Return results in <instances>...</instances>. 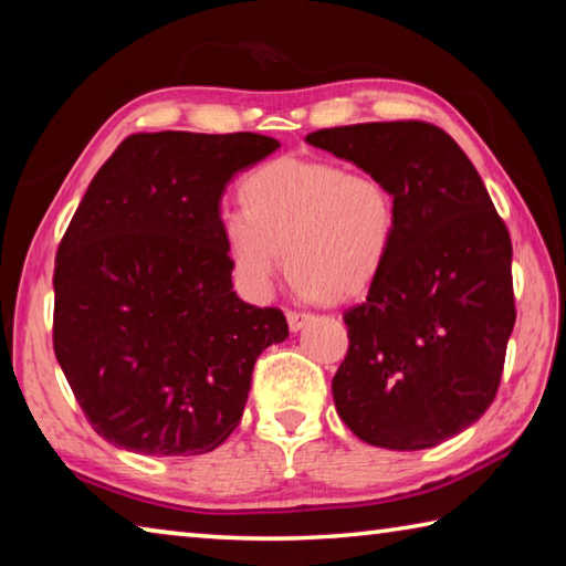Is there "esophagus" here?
Returning a JSON list of instances; mask_svg holds the SVG:
<instances>
[{"label": "esophagus", "mask_w": 566, "mask_h": 566, "mask_svg": "<svg viewBox=\"0 0 566 566\" xmlns=\"http://www.w3.org/2000/svg\"><path fill=\"white\" fill-rule=\"evenodd\" d=\"M310 317H312V314L290 310V312H286V324H290V329H292V332H296V329H302V327H304L306 319H310Z\"/></svg>", "instance_id": "obj_1"}]
</instances>
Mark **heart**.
<instances>
[{
  "label": "heart",
  "instance_id": "heart-1",
  "mask_svg": "<svg viewBox=\"0 0 566 566\" xmlns=\"http://www.w3.org/2000/svg\"><path fill=\"white\" fill-rule=\"evenodd\" d=\"M244 207L219 217L234 274L252 294L284 266L304 296H354L377 280L397 237V197L375 171L282 157L242 185Z\"/></svg>",
  "mask_w": 566,
  "mask_h": 566
}]
</instances>
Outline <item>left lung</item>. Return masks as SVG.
<instances>
[{"instance_id":"left-lung-1","label":"left lung","mask_w":566,"mask_h":566,"mask_svg":"<svg viewBox=\"0 0 566 566\" xmlns=\"http://www.w3.org/2000/svg\"><path fill=\"white\" fill-rule=\"evenodd\" d=\"M306 142L375 171L397 197L387 262L367 300L344 312L349 349L334 405L361 442L434 447L474 424L500 389L516 319L510 229L434 124H349Z\"/></svg>"}]
</instances>
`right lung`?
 I'll list each match as a JSON object with an SVG mask.
<instances>
[{
  "instance_id": "1",
  "label": "right lung",
  "mask_w": 566,
  "mask_h": 566,
  "mask_svg": "<svg viewBox=\"0 0 566 566\" xmlns=\"http://www.w3.org/2000/svg\"><path fill=\"white\" fill-rule=\"evenodd\" d=\"M276 147L254 132H139L94 175L56 249L52 342L109 444L191 457L237 429L256 357L290 327L232 292L219 202Z\"/></svg>"
}]
</instances>
